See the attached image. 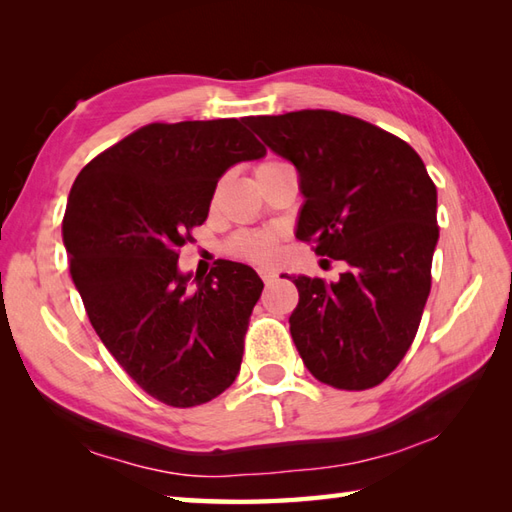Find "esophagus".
<instances>
[{
    "mask_svg": "<svg viewBox=\"0 0 512 512\" xmlns=\"http://www.w3.org/2000/svg\"><path fill=\"white\" fill-rule=\"evenodd\" d=\"M257 273H259V277H262L266 284L268 281H273L275 277H277V273H275V268H270V266H259L257 268Z\"/></svg>",
    "mask_w": 512,
    "mask_h": 512,
    "instance_id": "obj_1",
    "label": "esophagus"
}]
</instances>
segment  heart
<instances>
[{"label": "heart", "instance_id": "1", "mask_svg": "<svg viewBox=\"0 0 512 512\" xmlns=\"http://www.w3.org/2000/svg\"><path fill=\"white\" fill-rule=\"evenodd\" d=\"M279 160H264L262 165H257V171H264L268 167L277 165ZM231 253L248 259V262H255V264H262L268 262V259H273L277 253V237L273 233H266V231H259V233H242L237 235L233 242H231Z\"/></svg>", "mask_w": 512, "mask_h": 512}]
</instances>
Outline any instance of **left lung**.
Segmentation results:
<instances>
[{"mask_svg": "<svg viewBox=\"0 0 512 512\" xmlns=\"http://www.w3.org/2000/svg\"><path fill=\"white\" fill-rule=\"evenodd\" d=\"M246 125L299 171L297 239L350 266L336 284L295 277L290 334L321 383L363 391L416 339L438 244V191L405 140L356 116L301 110Z\"/></svg>", "mask_w": 512, "mask_h": 512, "instance_id": "8db88e82", "label": "left lung"}]
</instances>
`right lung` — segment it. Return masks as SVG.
Segmentation results:
<instances>
[{
  "label": "right lung",
  "instance_id": "add662e5",
  "mask_svg": "<svg viewBox=\"0 0 512 512\" xmlns=\"http://www.w3.org/2000/svg\"><path fill=\"white\" fill-rule=\"evenodd\" d=\"M264 154L244 118L149 123L72 184L63 244L85 312L118 365L169 407L204 405L239 372L262 279L220 259L191 286L178 257L222 173Z\"/></svg>",
  "mask_w": 512,
  "mask_h": 512
}]
</instances>
